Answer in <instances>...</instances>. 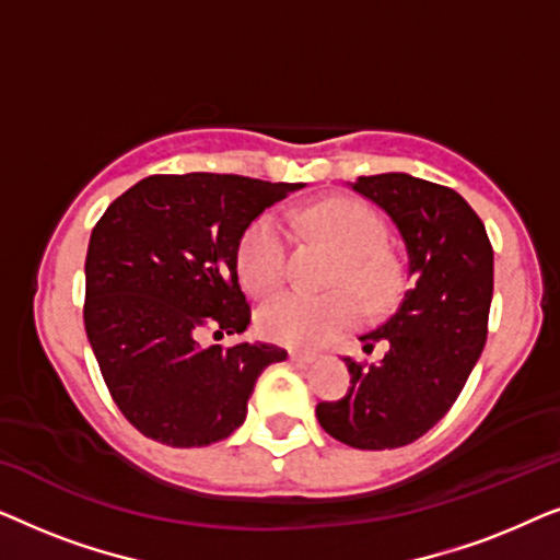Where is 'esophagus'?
<instances>
[{"label": "esophagus", "mask_w": 560, "mask_h": 560, "mask_svg": "<svg viewBox=\"0 0 560 560\" xmlns=\"http://www.w3.org/2000/svg\"><path fill=\"white\" fill-rule=\"evenodd\" d=\"M316 354H308V351H290V362L295 364H313L316 362Z\"/></svg>", "instance_id": "1"}]
</instances>
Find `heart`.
<instances>
[{"label":"heart","instance_id":"heart-1","mask_svg":"<svg viewBox=\"0 0 560 560\" xmlns=\"http://www.w3.org/2000/svg\"><path fill=\"white\" fill-rule=\"evenodd\" d=\"M311 234L326 240L343 255L336 285L357 290L370 308H385L397 293V272L385 255L387 229L364 203L349 198H331L303 217ZM290 234L278 213H265L242 236L240 275L255 295H270L288 278ZM362 320V305L349 290L311 295L293 290L272 298L259 311V331L285 347L313 349L334 341L336 336Z\"/></svg>","mask_w":560,"mask_h":560}]
</instances>
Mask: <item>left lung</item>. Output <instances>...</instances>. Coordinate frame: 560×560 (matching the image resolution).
Wrapping results in <instances>:
<instances>
[{
  "mask_svg": "<svg viewBox=\"0 0 560 560\" xmlns=\"http://www.w3.org/2000/svg\"><path fill=\"white\" fill-rule=\"evenodd\" d=\"M351 188L377 203L408 249L410 288L364 349L387 343L380 364L343 359L351 387L318 402L320 428L364 451L400 448L451 410L487 341L494 252L487 229L454 188L408 173L362 175Z\"/></svg>",
  "mask_w": 560,
  "mask_h": 560,
  "instance_id": "obj_1",
  "label": "left lung"
}]
</instances>
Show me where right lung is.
Listing matches in <instances>:
<instances>
[{
  "instance_id": "1",
  "label": "right lung",
  "mask_w": 560,
  "mask_h": 560,
  "mask_svg": "<svg viewBox=\"0 0 560 560\" xmlns=\"http://www.w3.org/2000/svg\"><path fill=\"white\" fill-rule=\"evenodd\" d=\"M303 183L244 175H150L91 232L83 324L102 377L129 423L173 448L211 446L247 418V400L285 349L201 347V331L244 334L242 236Z\"/></svg>"
}]
</instances>
